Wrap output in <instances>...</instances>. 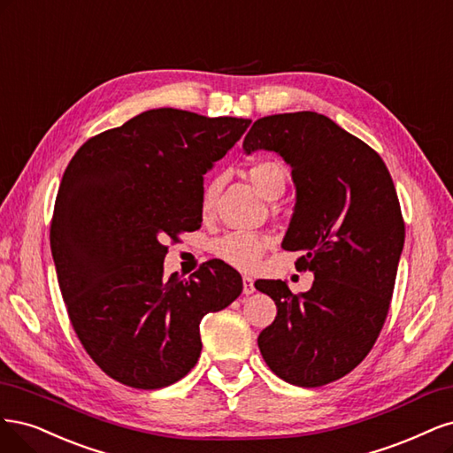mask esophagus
I'll list each match as a JSON object with an SVG mask.
<instances>
[{"mask_svg": "<svg viewBox=\"0 0 453 453\" xmlns=\"http://www.w3.org/2000/svg\"><path fill=\"white\" fill-rule=\"evenodd\" d=\"M256 291V286H254V280L250 279V276H242V294L244 296H250Z\"/></svg>", "mask_w": 453, "mask_h": 453, "instance_id": "obj_1", "label": "esophagus"}]
</instances>
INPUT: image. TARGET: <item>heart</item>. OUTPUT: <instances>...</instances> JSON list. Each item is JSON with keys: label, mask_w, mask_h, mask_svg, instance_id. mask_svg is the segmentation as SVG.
<instances>
[{"label": "heart", "mask_w": 453, "mask_h": 453, "mask_svg": "<svg viewBox=\"0 0 453 453\" xmlns=\"http://www.w3.org/2000/svg\"><path fill=\"white\" fill-rule=\"evenodd\" d=\"M248 179L256 186L257 192L267 197L274 199L279 197L288 182V167L273 157H259L248 165ZM218 188L220 180L211 179L203 186L201 192V211L209 214L214 207V201L218 196ZM273 239L265 233L256 231H231L227 235L220 237L214 242V254L226 261L227 265L237 267L241 271H254L261 257L269 250Z\"/></svg>", "instance_id": "obj_1"}]
</instances>
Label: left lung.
Listing matches in <instances>:
<instances>
[{
    "label": "left lung",
    "mask_w": 453,
    "mask_h": 453,
    "mask_svg": "<svg viewBox=\"0 0 453 453\" xmlns=\"http://www.w3.org/2000/svg\"><path fill=\"white\" fill-rule=\"evenodd\" d=\"M242 147L291 165L297 205L282 246L301 254L297 271L314 273L306 294L256 282L276 304L259 352L282 380L326 386L354 371L384 327L404 244L395 186L380 154L318 112L264 116Z\"/></svg>",
    "instance_id": "8db88e82"
}]
</instances>
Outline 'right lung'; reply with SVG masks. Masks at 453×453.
<instances>
[{
	"instance_id": "1",
	"label": "right lung",
	"mask_w": 453,
	"mask_h": 453,
	"mask_svg": "<svg viewBox=\"0 0 453 453\" xmlns=\"http://www.w3.org/2000/svg\"><path fill=\"white\" fill-rule=\"evenodd\" d=\"M250 120L152 109L86 141L64 173L50 248L81 344L112 380L179 382L201 354L199 324L242 291L220 259L165 276V241L201 227L203 174Z\"/></svg>"
}]
</instances>
